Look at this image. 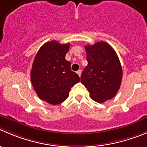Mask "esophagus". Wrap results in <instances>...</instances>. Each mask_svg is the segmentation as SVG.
Masks as SVG:
<instances>
[{"label": "esophagus", "mask_w": 147, "mask_h": 147, "mask_svg": "<svg viewBox=\"0 0 147 147\" xmlns=\"http://www.w3.org/2000/svg\"><path fill=\"white\" fill-rule=\"evenodd\" d=\"M76 73H77V74L79 76V77H80L81 74H82V71H80V70H79V71H77V72H76Z\"/></svg>", "instance_id": "34e87169"}]
</instances>
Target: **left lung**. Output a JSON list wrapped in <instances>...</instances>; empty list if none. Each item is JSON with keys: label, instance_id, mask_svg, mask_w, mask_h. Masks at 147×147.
<instances>
[{"label": "left lung", "instance_id": "obj_1", "mask_svg": "<svg viewBox=\"0 0 147 147\" xmlns=\"http://www.w3.org/2000/svg\"><path fill=\"white\" fill-rule=\"evenodd\" d=\"M88 65L81 76L91 98L99 103L115 96L121 86L123 71L114 49L105 42L85 46Z\"/></svg>", "mask_w": 147, "mask_h": 147}]
</instances>
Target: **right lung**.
<instances>
[{"mask_svg":"<svg viewBox=\"0 0 147 147\" xmlns=\"http://www.w3.org/2000/svg\"><path fill=\"white\" fill-rule=\"evenodd\" d=\"M69 47L70 43L62 45L52 40L40 47L34 58L31 82L40 99L49 104L55 105L65 101L71 88L80 82L65 58Z\"/></svg>","mask_w":147,"mask_h":147,"instance_id":"1","label":"right lung"}]
</instances>
